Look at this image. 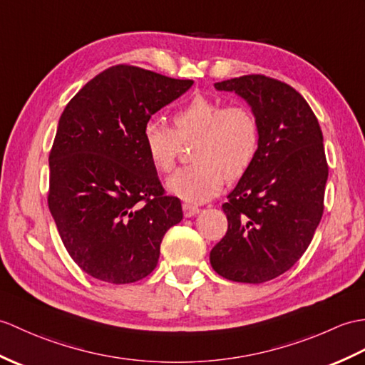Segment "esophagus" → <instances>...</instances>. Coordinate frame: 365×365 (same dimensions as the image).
<instances>
[{"mask_svg": "<svg viewBox=\"0 0 365 365\" xmlns=\"http://www.w3.org/2000/svg\"><path fill=\"white\" fill-rule=\"evenodd\" d=\"M199 208L196 205H191V203H183V215L185 217H191L194 215L199 213Z\"/></svg>", "mask_w": 365, "mask_h": 365, "instance_id": "34e87169", "label": "esophagus"}]
</instances>
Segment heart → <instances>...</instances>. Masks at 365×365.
<instances>
[{"instance_id":"b5f03b06","label":"heart","mask_w":365,"mask_h":365,"mask_svg":"<svg viewBox=\"0 0 365 365\" xmlns=\"http://www.w3.org/2000/svg\"><path fill=\"white\" fill-rule=\"evenodd\" d=\"M173 129L157 120L143 125L144 149L158 173L169 174L182 146H191L192 165L168 180V190L188 202L213 199L227 180H238L249 171L259 149V124L244 104L197 95L173 116Z\"/></svg>"}]
</instances>
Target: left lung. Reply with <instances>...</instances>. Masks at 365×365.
<instances>
[{
    "instance_id": "1",
    "label": "left lung",
    "mask_w": 365,
    "mask_h": 365,
    "mask_svg": "<svg viewBox=\"0 0 365 365\" xmlns=\"http://www.w3.org/2000/svg\"><path fill=\"white\" fill-rule=\"evenodd\" d=\"M215 87L247 101L259 124V149L222 205L228 228L210 262L232 282L264 283L300 259L324 215V135L309 104L282 81L247 74Z\"/></svg>"
}]
</instances>
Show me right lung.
Masks as SVG:
<instances>
[{
    "label": "right lung",
    "instance_id": "add662e5",
    "mask_svg": "<svg viewBox=\"0 0 365 365\" xmlns=\"http://www.w3.org/2000/svg\"><path fill=\"white\" fill-rule=\"evenodd\" d=\"M192 86L133 65L110 66L66 104L49 152L48 207L83 272L135 283L157 267L183 217L144 149L143 125Z\"/></svg>",
    "mask_w": 365,
    "mask_h": 365
}]
</instances>
